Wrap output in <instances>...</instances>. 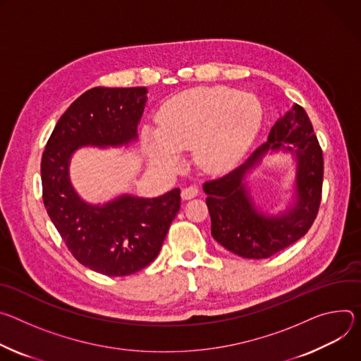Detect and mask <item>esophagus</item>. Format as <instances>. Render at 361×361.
<instances>
[{
    "mask_svg": "<svg viewBox=\"0 0 361 361\" xmlns=\"http://www.w3.org/2000/svg\"><path fill=\"white\" fill-rule=\"evenodd\" d=\"M197 195H199V190H197L196 186H188V188L182 189V192H180V196H182L183 201H189V199L196 197Z\"/></svg>",
    "mask_w": 361,
    "mask_h": 361,
    "instance_id": "1",
    "label": "esophagus"
}]
</instances>
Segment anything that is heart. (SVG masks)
I'll use <instances>...</instances> for the list:
<instances>
[{"label":"heart","instance_id":"obj_1","mask_svg":"<svg viewBox=\"0 0 361 361\" xmlns=\"http://www.w3.org/2000/svg\"><path fill=\"white\" fill-rule=\"evenodd\" d=\"M262 122L259 100L228 87H197L172 97L160 111L159 128H146L142 143L150 164L171 169L180 150L192 147L199 168L221 173L239 162Z\"/></svg>","mask_w":361,"mask_h":361}]
</instances>
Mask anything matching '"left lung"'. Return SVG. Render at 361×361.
Segmentation results:
<instances>
[{
	"mask_svg": "<svg viewBox=\"0 0 361 361\" xmlns=\"http://www.w3.org/2000/svg\"><path fill=\"white\" fill-rule=\"evenodd\" d=\"M290 154L296 168L292 195L279 210L257 204L249 180L265 155ZM323 152L305 110L293 107L279 117L268 139L225 176L204 183L211 233L228 251L250 259L269 258L297 243L311 228L323 188Z\"/></svg>",
	"mask_w": 361,
	"mask_h": 361,
	"instance_id": "obj_1",
	"label": "left lung"
}]
</instances>
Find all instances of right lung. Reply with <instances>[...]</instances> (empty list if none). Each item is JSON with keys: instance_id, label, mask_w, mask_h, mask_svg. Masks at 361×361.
<instances>
[{"instance_id": "right-lung-1", "label": "right lung", "mask_w": 361, "mask_h": 361, "mask_svg": "<svg viewBox=\"0 0 361 361\" xmlns=\"http://www.w3.org/2000/svg\"><path fill=\"white\" fill-rule=\"evenodd\" d=\"M146 87H93L75 99L59 122L42 159L43 201L73 257L85 267L125 276L159 254L180 208L176 188L157 197L120 193L90 204L71 183L70 164L82 147H128L137 142Z\"/></svg>"}]
</instances>
